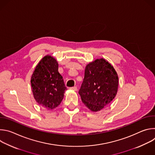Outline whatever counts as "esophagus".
Instances as JSON below:
<instances>
[{
	"instance_id": "1",
	"label": "esophagus",
	"mask_w": 155,
	"mask_h": 155,
	"mask_svg": "<svg viewBox=\"0 0 155 155\" xmlns=\"http://www.w3.org/2000/svg\"><path fill=\"white\" fill-rule=\"evenodd\" d=\"M70 90H73V91H77V86L71 87H70Z\"/></svg>"
}]
</instances>
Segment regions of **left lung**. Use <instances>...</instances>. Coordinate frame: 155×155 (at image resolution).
<instances>
[{
	"label": "left lung",
	"mask_w": 155,
	"mask_h": 155,
	"mask_svg": "<svg viewBox=\"0 0 155 155\" xmlns=\"http://www.w3.org/2000/svg\"><path fill=\"white\" fill-rule=\"evenodd\" d=\"M118 77L113 66L105 59L88 64L79 90L82 102L93 112L107 106L117 95Z\"/></svg>",
	"instance_id": "8db88e82"
}]
</instances>
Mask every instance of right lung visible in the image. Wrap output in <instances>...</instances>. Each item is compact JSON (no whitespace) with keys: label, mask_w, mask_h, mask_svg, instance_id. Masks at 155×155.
I'll list each match as a JSON object with an SVG mask.
<instances>
[{"label":"right lung","mask_w":155,"mask_h":155,"mask_svg":"<svg viewBox=\"0 0 155 155\" xmlns=\"http://www.w3.org/2000/svg\"><path fill=\"white\" fill-rule=\"evenodd\" d=\"M36 102L47 110H53L62 102L67 90L58 72V63L51 56L43 57L37 65L31 79Z\"/></svg>","instance_id":"add662e5"}]
</instances>
